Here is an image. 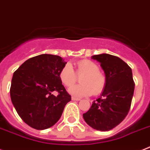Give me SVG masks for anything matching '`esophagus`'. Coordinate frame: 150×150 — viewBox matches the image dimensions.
Wrapping results in <instances>:
<instances>
[{
	"instance_id": "34e87169",
	"label": "esophagus",
	"mask_w": 150,
	"mask_h": 150,
	"mask_svg": "<svg viewBox=\"0 0 150 150\" xmlns=\"http://www.w3.org/2000/svg\"><path fill=\"white\" fill-rule=\"evenodd\" d=\"M71 100H76V101H79L81 99L79 98V97H71Z\"/></svg>"
}]
</instances>
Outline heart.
I'll return each mask as SVG.
<instances>
[{"label":"heart","instance_id":"obj_1","mask_svg":"<svg viewBox=\"0 0 150 150\" xmlns=\"http://www.w3.org/2000/svg\"><path fill=\"white\" fill-rule=\"evenodd\" d=\"M81 76L80 85L70 87L69 92L76 97H85L93 93H100L106 87V79L100 71L97 63L88 59L79 61L76 64V72L69 64L65 65L59 71V79L66 87H69L77 80V76Z\"/></svg>","mask_w":150,"mask_h":150}]
</instances>
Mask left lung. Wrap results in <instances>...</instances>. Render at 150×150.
<instances>
[{"label":"left lung","mask_w":150,"mask_h":150,"mask_svg":"<svg viewBox=\"0 0 150 150\" xmlns=\"http://www.w3.org/2000/svg\"><path fill=\"white\" fill-rule=\"evenodd\" d=\"M92 59L100 62L106 84L102 95L83 118L93 129L109 131L119 125L130 110L135 85L132 70L119 57L107 53L94 55Z\"/></svg>","instance_id":"obj_1"}]
</instances>
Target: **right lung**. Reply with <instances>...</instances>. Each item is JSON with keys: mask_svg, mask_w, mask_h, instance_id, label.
Here are the masks:
<instances>
[{"mask_svg": "<svg viewBox=\"0 0 150 150\" xmlns=\"http://www.w3.org/2000/svg\"><path fill=\"white\" fill-rule=\"evenodd\" d=\"M66 64L59 56L41 54L27 59L14 71L10 97L18 115L30 127H52L71 100L59 79ZM53 91L58 92L57 96L52 94Z\"/></svg>", "mask_w": 150, "mask_h": 150, "instance_id": "add662e5", "label": "right lung"}]
</instances>
